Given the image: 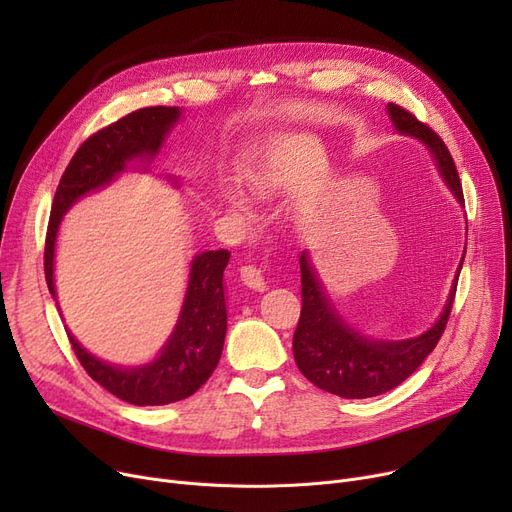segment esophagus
I'll use <instances>...</instances> for the list:
<instances>
[{
	"label": "esophagus",
	"mask_w": 512,
	"mask_h": 512,
	"mask_svg": "<svg viewBox=\"0 0 512 512\" xmlns=\"http://www.w3.org/2000/svg\"><path fill=\"white\" fill-rule=\"evenodd\" d=\"M240 278L242 282H245L249 288L257 290V292H263L267 286H265V278H263V272L259 270V267L255 265H245L240 270Z\"/></svg>",
	"instance_id": "1"
}]
</instances>
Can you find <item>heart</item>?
<instances>
[{"label":"heart","instance_id":"obj_1","mask_svg":"<svg viewBox=\"0 0 512 512\" xmlns=\"http://www.w3.org/2000/svg\"><path fill=\"white\" fill-rule=\"evenodd\" d=\"M238 178L245 193L253 201H267L272 199L278 188H280V170L278 161L272 151L257 149L249 153L238 168ZM218 199L220 207L234 215H245L249 211V199L242 195V191L234 184H222L218 188Z\"/></svg>","mask_w":512,"mask_h":512}]
</instances>
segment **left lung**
<instances>
[{"label": "left lung", "mask_w": 512, "mask_h": 512, "mask_svg": "<svg viewBox=\"0 0 512 512\" xmlns=\"http://www.w3.org/2000/svg\"><path fill=\"white\" fill-rule=\"evenodd\" d=\"M388 118L398 134L421 141L432 155L438 174L448 191L465 207L463 188L450 151L438 134L421 124L402 107L388 103ZM465 251L454 272L446 303L432 328L405 340H375L355 330L340 315L321 282L309 251L301 253V319L292 338V353L297 367L317 388L342 398H371L394 390L434 351L452 309L456 282L463 270Z\"/></svg>", "instance_id": "1"}]
</instances>
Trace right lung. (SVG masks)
Wrapping results in <instances>:
<instances>
[{
    "label": "right lung",
    "instance_id": "add662e5",
    "mask_svg": "<svg viewBox=\"0 0 512 512\" xmlns=\"http://www.w3.org/2000/svg\"><path fill=\"white\" fill-rule=\"evenodd\" d=\"M180 118V107H143L95 132L78 147L58 184L49 215L45 280L53 299L58 301L56 276H53L58 232L68 209L85 195L110 186L126 172H151L155 157ZM164 178L180 188L178 176L166 174ZM228 261L230 253L226 249L205 251L191 259L174 330L155 359L143 365L122 367L103 361L89 353L66 328L80 365L107 392L137 407L170 405L195 394L209 380L222 357L228 326L224 294V270Z\"/></svg>",
    "mask_w": 512,
    "mask_h": 512
}]
</instances>
